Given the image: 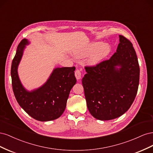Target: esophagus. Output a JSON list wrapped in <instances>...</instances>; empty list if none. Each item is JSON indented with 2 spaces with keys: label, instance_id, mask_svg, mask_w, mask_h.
Instances as JSON below:
<instances>
[{
  "label": "esophagus",
  "instance_id": "esophagus-1",
  "mask_svg": "<svg viewBox=\"0 0 153 153\" xmlns=\"http://www.w3.org/2000/svg\"><path fill=\"white\" fill-rule=\"evenodd\" d=\"M75 75L76 78L77 80H80L81 78V76H82V73H81V71L80 69H76V71H75Z\"/></svg>",
  "mask_w": 153,
  "mask_h": 153
}]
</instances>
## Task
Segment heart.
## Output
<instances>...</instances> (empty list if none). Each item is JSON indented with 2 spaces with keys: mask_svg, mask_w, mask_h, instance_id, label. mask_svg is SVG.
I'll list each match as a JSON object with an SVG mask.
<instances>
[{
  "mask_svg": "<svg viewBox=\"0 0 153 153\" xmlns=\"http://www.w3.org/2000/svg\"><path fill=\"white\" fill-rule=\"evenodd\" d=\"M110 50L111 48L108 45L103 44L100 42H94L78 49L75 52V55L77 58L80 59L89 56L88 62L92 65H95L107 57Z\"/></svg>",
  "mask_w": 153,
  "mask_h": 153,
  "instance_id": "obj_1",
  "label": "heart"
}]
</instances>
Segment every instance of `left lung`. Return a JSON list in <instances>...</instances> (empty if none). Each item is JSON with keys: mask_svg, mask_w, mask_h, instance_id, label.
<instances>
[{"mask_svg": "<svg viewBox=\"0 0 153 153\" xmlns=\"http://www.w3.org/2000/svg\"><path fill=\"white\" fill-rule=\"evenodd\" d=\"M85 69L87 73L82 82L92 116L108 121L120 117L130 108L140 78L139 64L130 41L119 35L116 52L110 59Z\"/></svg>", "mask_w": 153, "mask_h": 153, "instance_id": "left-lung-1", "label": "left lung"}]
</instances>
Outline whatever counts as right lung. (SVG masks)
<instances>
[{"label":"right lung","instance_id":"add662e5","mask_svg":"<svg viewBox=\"0 0 153 153\" xmlns=\"http://www.w3.org/2000/svg\"><path fill=\"white\" fill-rule=\"evenodd\" d=\"M28 44L26 39L21 41L12 61L11 75L14 94L18 104L30 117L39 121H52L61 116L66 108L69 92L76 82L75 67L54 69L43 85L27 91L21 84L17 69L25 45Z\"/></svg>","mask_w":153,"mask_h":153}]
</instances>
